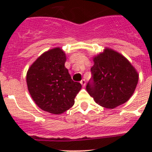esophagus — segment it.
<instances>
[{"mask_svg": "<svg viewBox=\"0 0 152 152\" xmlns=\"http://www.w3.org/2000/svg\"><path fill=\"white\" fill-rule=\"evenodd\" d=\"M80 83L82 84V85H83V86H85V85H86V81H85V79H82V80L80 82Z\"/></svg>", "mask_w": 152, "mask_h": 152, "instance_id": "esophagus-1", "label": "esophagus"}]
</instances>
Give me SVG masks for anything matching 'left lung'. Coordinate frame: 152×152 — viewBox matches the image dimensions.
<instances>
[{
  "label": "left lung",
  "instance_id": "1",
  "mask_svg": "<svg viewBox=\"0 0 152 152\" xmlns=\"http://www.w3.org/2000/svg\"><path fill=\"white\" fill-rule=\"evenodd\" d=\"M91 78L86 89L95 102L106 108L123 104L132 96L138 74L130 62L118 52L106 49L94 58Z\"/></svg>",
  "mask_w": 152,
  "mask_h": 152
}]
</instances>
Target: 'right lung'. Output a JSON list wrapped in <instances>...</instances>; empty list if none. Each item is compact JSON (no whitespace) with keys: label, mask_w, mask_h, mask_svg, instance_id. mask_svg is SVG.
I'll return each mask as SVG.
<instances>
[{"label":"right lung","mask_w":152,"mask_h":152,"mask_svg":"<svg viewBox=\"0 0 152 152\" xmlns=\"http://www.w3.org/2000/svg\"><path fill=\"white\" fill-rule=\"evenodd\" d=\"M66 56L59 48L41 55L28 69V90L36 104L44 111L59 115L74 104L82 88L73 82L65 67Z\"/></svg>","instance_id":"add662e5"}]
</instances>
